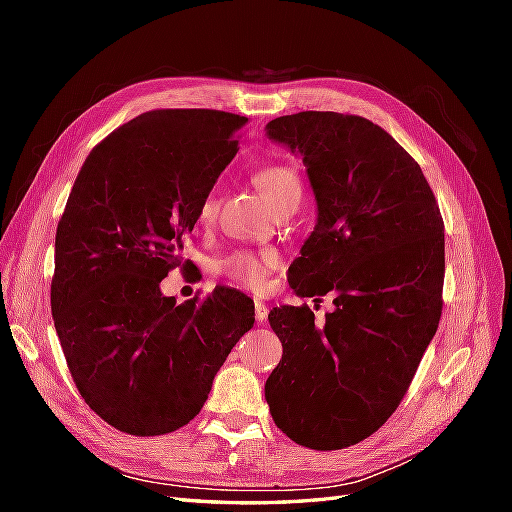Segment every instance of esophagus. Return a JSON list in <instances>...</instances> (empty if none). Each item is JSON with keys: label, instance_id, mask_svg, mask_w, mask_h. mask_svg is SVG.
Listing matches in <instances>:
<instances>
[{"label": "esophagus", "instance_id": "1", "mask_svg": "<svg viewBox=\"0 0 512 512\" xmlns=\"http://www.w3.org/2000/svg\"><path fill=\"white\" fill-rule=\"evenodd\" d=\"M255 319H257L259 323L268 319V306H266V303L255 301Z\"/></svg>", "mask_w": 512, "mask_h": 512}]
</instances>
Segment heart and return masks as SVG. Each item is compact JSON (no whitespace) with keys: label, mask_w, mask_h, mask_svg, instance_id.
<instances>
[{"label":"heart","mask_w":512,"mask_h":512,"mask_svg":"<svg viewBox=\"0 0 512 512\" xmlns=\"http://www.w3.org/2000/svg\"><path fill=\"white\" fill-rule=\"evenodd\" d=\"M255 187L259 193L275 206H284L286 202L301 198V180L295 169L286 165H273L259 169L253 176ZM217 215V202L213 195H206L198 209V222L202 226L213 224ZM277 266V255L275 253H250V250H239V253L228 255L220 262L222 275L233 281V284L248 288V290H262L266 284V275L270 268Z\"/></svg>","instance_id":"obj_1"}]
</instances>
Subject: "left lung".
<instances>
[{"label":"left lung","mask_w":512,"mask_h":512,"mask_svg":"<svg viewBox=\"0 0 512 512\" xmlns=\"http://www.w3.org/2000/svg\"><path fill=\"white\" fill-rule=\"evenodd\" d=\"M266 136L301 156L317 200L290 286L297 297L334 292L323 325L308 306L270 310L284 354L266 402L290 440L345 449L396 411L438 330L442 215L418 162L367 118L299 112Z\"/></svg>","instance_id":"left-lung-1"}]
</instances>
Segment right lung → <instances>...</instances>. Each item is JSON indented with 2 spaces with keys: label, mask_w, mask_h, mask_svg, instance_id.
<instances>
[{
  "label": "right lung",
  "mask_w": 512,
  "mask_h": 512,
  "mask_svg": "<svg viewBox=\"0 0 512 512\" xmlns=\"http://www.w3.org/2000/svg\"><path fill=\"white\" fill-rule=\"evenodd\" d=\"M246 116L154 110L92 149L54 242L52 319L90 409L118 431L162 436L198 416L213 378L253 328L255 303L217 288L176 303L198 209L237 154Z\"/></svg>",
  "instance_id": "right-lung-1"
}]
</instances>
